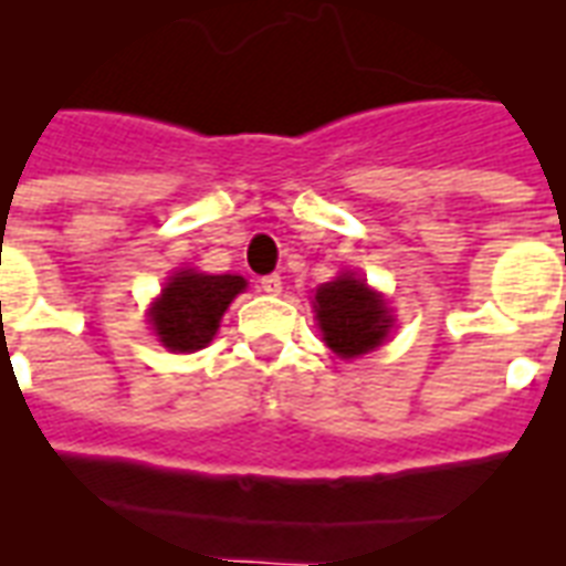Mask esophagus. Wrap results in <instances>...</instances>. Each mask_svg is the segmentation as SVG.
Listing matches in <instances>:
<instances>
[{
    "label": "esophagus",
    "instance_id": "obj_1",
    "mask_svg": "<svg viewBox=\"0 0 566 566\" xmlns=\"http://www.w3.org/2000/svg\"><path fill=\"white\" fill-rule=\"evenodd\" d=\"M260 289L265 295H280L283 292V280H280V274H269V277L260 280Z\"/></svg>",
    "mask_w": 566,
    "mask_h": 566
}]
</instances>
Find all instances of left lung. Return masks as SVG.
<instances>
[{
    "instance_id": "left-lung-1",
    "label": "left lung",
    "mask_w": 566,
    "mask_h": 566,
    "mask_svg": "<svg viewBox=\"0 0 566 566\" xmlns=\"http://www.w3.org/2000/svg\"><path fill=\"white\" fill-rule=\"evenodd\" d=\"M313 310L324 345L343 360L375 352L384 345L396 322L387 297L369 289V283L354 271H343L336 280L315 289Z\"/></svg>"
}]
</instances>
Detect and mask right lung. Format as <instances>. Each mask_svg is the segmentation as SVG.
Listing matches in <instances>:
<instances>
[{
    "label": "right lung",
    "instance_id": "obj_1",
    "mask_svg": "<svg viewBox=\"0 0 566 566\" xmlns=\"http://www.w3.org/2000/svg\"><path fill=\"white\" fill-rule=\"evenodd\" d=\"M248 280L239 274H203L195 269L174 271L150 306V324L168 352L191 354L212 343L221 315Z\"/></svg>",
    "mask_w": 566,
    "mask_h": 566
}]
</instances>
